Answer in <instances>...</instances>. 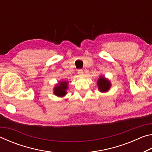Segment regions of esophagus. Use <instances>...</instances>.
<instances>
[{
    "mask_svg": "<svg viewBox=\"0 0 152 152\" xmlns=\"http://www.w3.org/2000/svg\"><path fill=\"white\" fill-rule=\"evenodd\" d=\"M78 73L80 76H83L84 75V72L82 70H78Z\"/></svg>",
    "mask_w": 152,
    "mask_h": 152,
    "instance_id": "obj_1",
    "label": "esophagus"
}]
</instances>
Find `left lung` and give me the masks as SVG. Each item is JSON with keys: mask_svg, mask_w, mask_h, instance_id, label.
Returning <instances> with one entry per match:
<instances>
[{"mask_svg": "<svg viewBox=\"0 0 152 152\" xmlns=\"http://www.w3.org/2000/svg\"><path fill=\"white\" fill-rule=\"evenodd\" d=\"M97 86L100 92H106L110 89L111 84L109 80L104 78V76H101L97 81Z\"/></svg>", "mask_w": 152, "mask_h": 152, "instance_id": "1", "label": "left lung"}]
</instances>
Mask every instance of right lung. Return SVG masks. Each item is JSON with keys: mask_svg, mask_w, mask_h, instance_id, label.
<instances>
[{"mask_svg": "<svg viewBox=\"0 0 152 152\" xmlns=\"http://www.w3.org/2000/svg\"><path fill=\"white\" fill-rule=\"evenodd\" d=\"M68 82L66 81H60L53 88V93L59 97H63L66 94Z\"/></svg>", "mask_w": 152, "mask_h": 152, "instance_id": "obj_1", "label": "right lung"}]
</instances>
